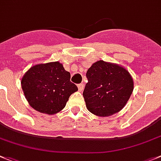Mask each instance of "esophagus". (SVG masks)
Returning <instances> with one entry per match:
<instances>
[{
  "label": "esophagus",
  "instance_id": "1",
  "mask_svg": "<svg viewBox=\"0 0 161 161\" xmlns=\"http://www.w3.org/2000/svg\"><path fill=\"white\" fill-rule=\"evenodd\" d=\"M77 87H78V89H79L80 92L83 91V89H84V85H83V84H79V85H77Z\"/></svg>",
  "mask_w": 161,
  "mask_h": 161
}]
</instances>
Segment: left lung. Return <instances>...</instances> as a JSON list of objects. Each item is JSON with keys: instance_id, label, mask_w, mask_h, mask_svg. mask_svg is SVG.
<instances>
[{"instance_id": "1", "label": "left lung", "mask_w": 161, "mask_h": 161, "mask_svg": "<svg viewBox=\"0 0 161 161\" xmlns=\"http://www.w3.org/2000/svg\"><path fill=\"white\" fill-rule=\"evenodd\" d=\"M86 77L83 97L88 111L97 116H111L121 110L133 90L129 72L104 60L94 63L87 71Z\"/></svg>"}]
</instances>
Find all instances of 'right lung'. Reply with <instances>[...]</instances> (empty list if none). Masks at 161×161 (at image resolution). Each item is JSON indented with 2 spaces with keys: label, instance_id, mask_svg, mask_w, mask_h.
I'll return each instance as SVG.
<instances>
[{
  "label": "right lung",
  "instance_id": "right-lung-1",
  "mask_svg": "<svg viewBox=\"0 0 161 161\" xmlns=\"http://www.w3.org/2000/svg\"><path fill=\"white\" fill-rule=\"evenodd\" d=\"M70 78V73L59 62L37 64L24 75L21 87L31 107L52 115L62 110L69 97L78 90Z\"/></svg>",
  "mask_w": 161,
  "mask_h": 161
}]
</instances>
